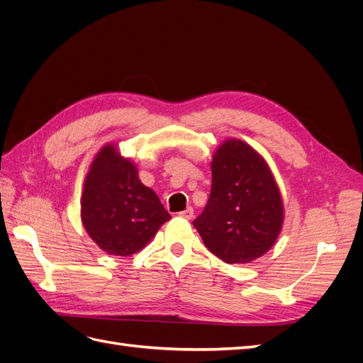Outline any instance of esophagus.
Instances as JSON below:
<instances>
[{"mask_svg": "<svg viewBox=\"0 0 363 363\" xmlns=\"http://www.w3.org/2000/svg\"><path fill=\"white\" fill-rule=\"evenodd\" d=\"M179 215H180L182 218H184V219H192V218H194V208H192V207H188V208H186V211L180 212Z\"/></svg>", "mask_w": 363, "mask_h": 363, "instance_id": "34e87169", "label": "esophagus"}]
</instances>
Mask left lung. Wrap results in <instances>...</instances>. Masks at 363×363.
Wrapping results in <instances>:
<instances>
[{"instance_id": "1", "label": "left lung", "mask_w": 363, "mask_h": 363, "mask_svg": "<svg viewBox=\"0 0 363 363\" xmlns=\"http://www.w3.org/2000/svg\"><path fill=\"white\" fill-rule=\"evenodd\" d=\"M211 168V196L194 227L219 259L251 263L281 233L284 206L276 177L260 152L236 138L216 147Z\"/></svg>"}]
</instances>
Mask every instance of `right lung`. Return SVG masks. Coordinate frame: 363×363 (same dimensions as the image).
Segmentation results:
<instances>
[{
  "instance_id": "obj_1",
  "label": "right lung",
  "mask_w": 363,
  "mask_h": 363,
  "mask_svg": "<svg viewBox=\"0 0 363 363\" xmlns=\"http://www.w3.org/2000/svg\"><path fill=\"white\" fill-rule=\"evenodd\" d=\"M80 216L86 233L111 256H133L145 248L171 219L157 194L140 182L133 159L107 142L87 171Z\"/></svg>"
}]
</instances>
